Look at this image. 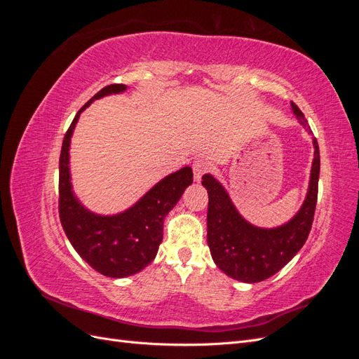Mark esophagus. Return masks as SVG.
Returning <instances> with one entry per match:
<instances>
[{
	"label": "esophagus",
	"mask_w": 359,
	"mask_h": 359,
	"mask_svg": "<svg viewBox=\"0 0 359 359\" xmlns=\"http://www.w3.org/2000/svg\"><path fill=\"white\" fill-rule=\"evenodd\" d=\"M208 172V163H206L203 158H198L193 161V173H194V181L199 182L201 178L203 177V173Z\"/></svg>",
	"instance_id": "34e87169"
}]
</instances>
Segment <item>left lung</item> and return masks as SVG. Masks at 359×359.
<instances>
[{
	"instance_id": "left-lung-1",
	"label": "left lung",
	"mask_w": 359,
	"mask_h": 359,
	"mask_svg": "<svg viewBox=\"0 0 359 359\" xmlns=\"http://www.w3.org/2000/svg\"><path fill=\"white\" fill-rule=\"evenodd\" d=\"M290 106L298 123L311 135V128L299 107L295 103ZM313 148L306 199L290 220L276 227H259L245 220L223 184L211 173L202 177V186L208 190L210 198L206 241L214 264L226 276L244 283H259L278 273L306 244L318 201L320 157L316 137H313Z\"/></svg>"
}]
</instances>
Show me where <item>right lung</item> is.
Returning <instances> with one entry per match:
<instances>
[{"instance_id":"right-lung-1","label":"right lung","mask_w":359,"mask_h":359,"mask_svg":"<svg viewBox=\"0 0 359 359\" xmlns=\"http://www.w3.org/2000/svg\"><path fill=\"white\" fill-rule=\"evenodd\" d=\"M127 85H109L97 93L76 114L62 140L60 156V219L70 244L78 255L111 278L135 276L153 262L163 241V222L193 182L190 166L169 173L156 182L142 198L116 214L94 212L73 191L70 144L81 114L94 100L123 94Z\"/></svg>"}]
</instances>
